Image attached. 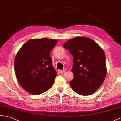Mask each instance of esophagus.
Wrapping results in <instances>:
<instances>
[{"mask_svg": "<svg viewBox=\"0 0 121 121\" xmlns=\"http://www.w3.org/2000/svg\"><path fill=\"white\" fill-rule=\"evenodd\" d=\"M66 71V69H64L63 70H58V71L60 72V73H64Z\"/></svg>", "mask_w": 121, "mask_h": 121, "instance_id": "1", "label": "esophagus"}]
</instances>
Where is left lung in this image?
Masks as SVG:
<instances>
[{"label":"left lung","instance_id":"8db88e82","mask_svg":"<svg viewBox=\"0 0 121 121\" xmlns=\"http://www.w3.org/2000/svg\"><path fill=\"white\" fill-rule=\"evenodd\" d=\"M73 56L70 82L72 90L79 95H89L95 92L104 82L107 73L106 57L103 49L90 38L78 36L63 45Z\"/></svg>","mask_w":121,"mask_h":121}]
</instances>
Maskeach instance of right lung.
<instances>
[{
	"label": "right lung",
	"instance_id": "obj_1",
	"mask_svg": "<svg viewBox=\"0 0 121 121\" xmlns=\"http://www.w3.org/2000/svg\"><path fill=\"white\" fill-rule=\"evenodd\" d=\"M57 42V39L46 38L29 40L15 57L17 81L23 89L32 95L46 92L54 83L57 72L50 54Z\"/></svg>",
	"mask_w": 121,
	"mask_h": 121
}]
</instances>
